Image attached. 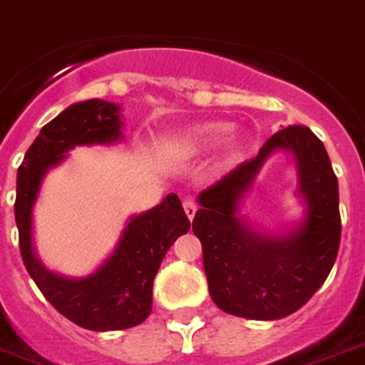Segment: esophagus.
Segmentation results:
<instances>
[{
  "mask_svg": "<svg viewBox=\"0 0 365 365\" xmlns=\"http://www.w3.org/2000/svg\"><path fill=\"white\" fill-rule=\"evenodd\" d=\"M183 211H185L187 219L192 220L195 219V213H197V204L192 200H183Z\"/></svg>",
  "mask_w": 365,
  "mask_h": 365,
  "instance_id": "1",
  "label": "esophagus"
}]
</instances>
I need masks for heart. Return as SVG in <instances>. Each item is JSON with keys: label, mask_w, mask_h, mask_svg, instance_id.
Listing matches in <instances>:
<instances>
[{"label": "heart", "mask_w": 365, "mask_h": 365, "mask_svg": "<svg viewBox=\"0 0 365 365\" xmlns=\"http://www.w3.org/2000/svg\"><path fill=\"white\" fill-rule=\"evenodd\" d=\"M228 131L230 124H226V122H202V124L191 125L187 130L180 131L174 143L185 154L198 155L215 148L220 140L228 135ZM235 152H237V140H230L226 159L232 158Z\"/></svg>", "instance_id": "b5f03b06"}]
</instances>
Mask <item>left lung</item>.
<instances>
[{
	"mask_svg": "<svg viewBox=\"0 0 365 365\" xmlns=\"http://www.w3.org/2000/svg\"><path fill=\"white\" fill-rule=\"evenodd\" d=\"M277 149L296 158L305 219L287 235H265L239 215L264 159ZM192 232L202 243L210 295L220 310L247 319H282L310 301L339 249L338 178L324 145L306 125H287L259 154L198 195Z\"/></svg>",
	"mask_w": 365,
	"mask_h": 365,
	"instance_id": "obj_1",
	"label": "left lung"
}]
</instances>
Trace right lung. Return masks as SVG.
<instances>
[{"mask_svg": "<svg viewBox=\"0 0 365 365\" xmlns=\"http://www.w3.org/2000/svg\"><path fill=\"white\" fill-rule=\"evenodd\" d=\"M122 139L120 106L87 100L66 107L44 125L18 168L16 217L20 252L27 272L55 310L88 330H122L152 312V286L167 250L191 228L178 195L130 217L116 249L88 277L68 278L42 265L33 245V206L42 180L76 146L111 145Z\"/></svg>", "mask_w": 365, "mask_h": 365, "instance_id": "add662e5", "label": "right lung"}]
</instances>
